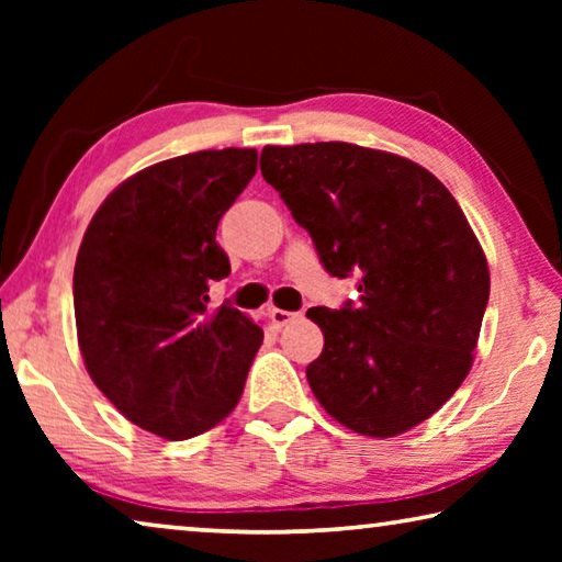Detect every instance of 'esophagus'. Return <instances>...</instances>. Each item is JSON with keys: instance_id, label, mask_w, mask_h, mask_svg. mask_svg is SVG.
Returning a JSON list of instances; mask_svg holds the SVG:
<instances>
[{"instance_id": "34e87169", "label": "esophagus", "mask_w": 562, "mask_h": 562, "mask_svg": "<svg viewBox=\"0 0 562 562\" xmlns=\"http://www.w3.org/2000/svg\"><path fill=\"white\" fill-rule=\"evenodd\" d=\"M270 317H272V322L278 327H284V325H290V322H294L300 317V312H288V310H278L274 307L272 312H270Z\"/></svg>"}]
</instances>
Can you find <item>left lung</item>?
Masks as SVG:
<instances>
[{
    "label": "left lung",
    "instance_id": "8db88e82",
    "mask_svg": "<svg viewBox=\"0 0 562 562\" xmlns=\"http://www.w3.org/2000/svg\"><path fill=\"white\" fill-rule=\"evenodd\" d=\"M260 170L325 270L359 302L312 307L325 349L307 367L341 426L392 439L449 402L473 364L491 274L469 221L414 160L355 144L265 146Z\"/></svg>",
    "mask_w": 562,
    "mask_h": 562
}]
</instances>
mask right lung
<instances>
[{
    "label": "right lung",
    "mask_w": 562,
    "mask_h": 562,
    "mask_svg": "<svg viewBox=\"0 0 562 562\" xmlns=\"http://www.w3.org/2000/svg\"><path fill=\"white\" fill-rule=\"evenodd\" d=\"M255 170V148L148 166L101 203L76 255V335L89 376L128 422L170 441L233 412L262 345L240 310H207L211 282L231 274L217 223Z\"/></svg>",
    "instance_id": "1"
}]
</instances>
